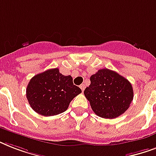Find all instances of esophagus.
I'll list each match as a JSON object with an SVG mask.
<instances>
[{
    "label": "esophagus",
    "instance_id": "34e87169",
    "mask_svg": "<svg viewBox=\"0 0 156 156\" xmlns=\"http://www.w3.org/2000/svg\"><path fill=\"white\" fill-rule=\"evenodd\" d=\"M80 88H81V90L83 91V90H85V88H86L85 84H82V85H80Z\"/></svg>",
    "mask_w": 156,
    "mask_h": 156
}]
</instances>
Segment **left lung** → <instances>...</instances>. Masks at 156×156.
I'll list each match as a JSON object with an SVG mask.
<instances>
[{
    "instance_id": "obj_1",
    "label": "left lung",
    "mask_w": 156,
    "mask_h": 156,
    "mask_svg": "<svg viewBox=\"0 0 156 156\" xmlns=\"http://www.w3.org/2000/svg\"><path fill=\"white\" fill-rule=\"evenodd\" d=\"M84 95L93 112L103 118L113 119L129 108L133 98L131 83L115 71L102 69L90 78Z\"/></svg>"
}]
</instances>
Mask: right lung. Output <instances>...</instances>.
<instances>
[{"label": "right lung", "instance_id": "1", "mask_svg": "<svg viewBox=\"0 0 156 156\" xmlns=\"http://www.w3.org/2000/svg\"><path fill=\"white\" fill-rule=\"evenodd\" d=\"M81 92L80 88L73 85L70 75H63L56 68L38 73L30 79L27 98L34 111L50 116L66 111L71 100Z\"/></svg>", "mask_w": 156, "mask_h": 156}]
</instances>
